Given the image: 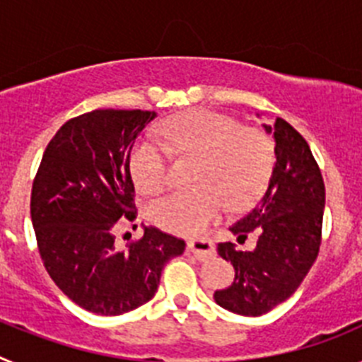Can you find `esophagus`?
Here are the masks:
<instances>
[{
  "label": "esophagus",
  "mask_w": 362,
  "mask_h": 362,
  "mask_svg": "<svg viewBox=\"0 0 362 362\" xmlns=\"http://www.w3.org/2000/svg\"><path fill=\"white\" fill-rule=\"evenodd\" d=\"M187 246L188 250L196 255L199 261H204V259H209L214 255V245L210 239H192V241H188Z\"/></svg>",
  "instance_id": "esophagus-1"
}]
</instances>
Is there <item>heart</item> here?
Instances as JSON below:
<instances>
[{
    "mask_svg": "<svg viewBox=\"0 0 362 362\" xmlns=\"http://www.w3.org/2000/svg\"><path fill=\"white\" fill-rule=\"evenodd\" d=\"M159 137L146 136L130 152V175L137 190L158 194L168 179L170 148L181 156L203 158L197 192H174L152 201L150 223L166 232H203L225 209L245 206L257 197L270 175L272 143L257 129H241L233 117L212 110H192L161 124Z\"/></svg>",
    "mask_w": 362,
    "mask_h": 362,
    "instance_id": "b5f03b06",
    "label": "heart"
}]
</instances>
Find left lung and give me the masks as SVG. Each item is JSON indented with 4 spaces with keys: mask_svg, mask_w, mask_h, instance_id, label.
Returning <instances> with one entry per match:
<instances>
[{
    "mask_svg": "<svg viewBox=\"0 0 362 362\" xmlns=\"http://www.w3.org/2000/svg\"><path fill=\"white\" fill-rule=\"evenodd\" d=\"M261 117V114H255ZM263 129L274 139L276 163L267 192L230 232L245 243L255 232L252 252L219 243L217 254L235 270L228 288L216 290L219 306L239 315L257 317L288 299L312 268L321 246L325 183L305 137L277 117Z\"/></svg>",
    "mask_w": 362,
    "mask_h": 362,
    "instance_id": "obj_1",
    "label": "left lung"
}]
</instances>
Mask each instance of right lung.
<instances>
[{"label": "right lung", "instance_id": "right-lung-1", "mask_svg": "<svg viewBox=\"0 0 362 362\" xmlns=\"http://www.w3.org/2000/svg\"><path fill=\"white\" fill-rule=\"evenodd\" d=\"M158 116L92 110L57 130L32 185L30 216L43 264L57 288L98 315H121L156 296L161 272L185 241L152 226L116 248L121 217L136 219L130 152Z\"/></svg>", "mask_w": 362, "mask_h": 362}]
</instances>
